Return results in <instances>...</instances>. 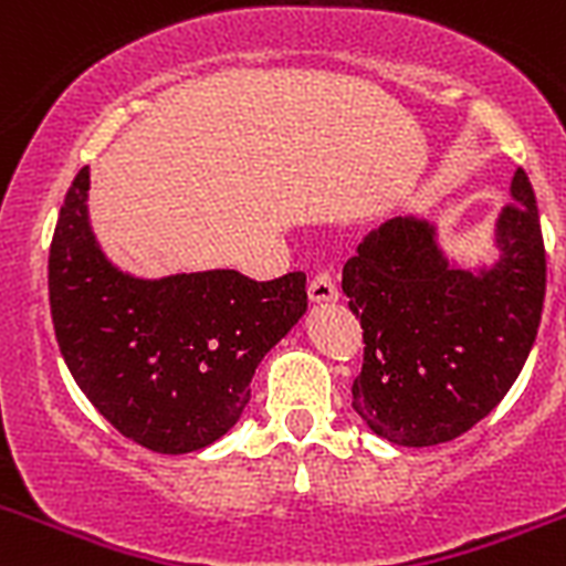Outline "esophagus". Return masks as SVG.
Masks as SVG:
<instances>
[{
    "instance_id": "1",
    "label": "esophagus",
    "mask_w": 566,
    "mask_h": 566,
    "mask_svg": "<svg viewBox=\"0 0 566 566\" xmlns=\"http://www.w3.org/2000/svg\"><path fill=\"white\" fill-rule=\"evenodd\" d=\"M308 297L312 303H334L339 297L337 292V280H334L332 272H317L308 283Z\"/></svg>"
}]
</instances>
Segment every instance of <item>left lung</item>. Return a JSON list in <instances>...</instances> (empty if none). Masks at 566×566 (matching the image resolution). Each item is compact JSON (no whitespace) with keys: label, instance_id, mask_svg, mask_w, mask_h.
<instances>
[{"label":"left lung","instance_id":"left-lung-1","mask_svg":"<svg viewBox=\"0 0 566 566\" xmlns=\"http://www.w3.org/2000/svg\"><path fill=\"white\" fill-rule=\"evenodd\" d=\"M510 201L493 221L488 263L448 258L437 223L399 214L343 266L365 339L352 408L377 437L402 448L451 442L516 382L542 323L547 260L524 169Z\"/></svg>","mask_w":566,"mask_h":566}]
</instances>
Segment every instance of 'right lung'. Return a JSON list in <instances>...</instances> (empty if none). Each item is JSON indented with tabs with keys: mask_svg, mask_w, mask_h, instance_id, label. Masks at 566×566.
<instances>
[{
	"mask_svg": "<svg viewBox=\"0 0 566 566\" xmlns=\"http://www.w3.org/2000/svg\"><path fill=\"white\" fill-rule=\"evenodd\" d=\"M76 175L50 243L59 348L98 413L155 453H192L232 431L260 359L306 314V274L254 283L234 269L138 277L98 247Z\"/></svg>",
	"mask_w": 566,
	"mask_h": 566,
	"instance_id": "add662e5",
	"label": "right lung"
}]
</instances>
